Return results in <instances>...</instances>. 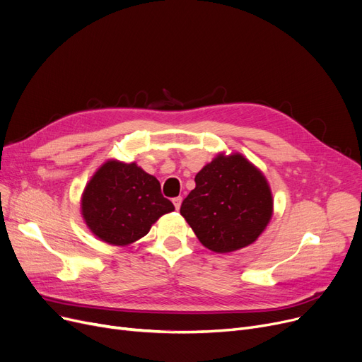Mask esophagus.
<instances>
[{
    "mask_svg": "<svg viewBox=\"0 0 362 362\" xmlns=\"http://www.w3.org/2000/svg\"><path fill=\"white\" fill-rule=\"evenodd\" d=\"M173 204H175V206H176V210H179L180 205H182V197H176V198H173Z\"/></svg>",
    "mask_w": 362,
    "mask_h": 362,
    "instance_id": "obj_1",
    "label": "esophagus"
}]
</instances>
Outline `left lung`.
Here are the masks:
<instances>
[{
	"label": "left lung",
	"mask_w": 362,
	"mask_h": 362,
	"mask_svg": "<svg viewBox=\"0 0 362 362\" xmlns=\"http://www.w3.org/2000/svg\"><path fill=\"white\" fill-rule=\"evenodd\" d=\"M195 185L180 214L208 250L224 254L248 246L272 218L269 183L240 154L217 156L195 176Z\"/></svg>",
	"instance_id": "obj_1"
}]
</instances>
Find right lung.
<instances>
[{"label": "right lung", "mask_w": 362, "mask_h": 362, "mask_svg": "<svg viewBox=\"0 0 362 362\" xmlns=\"http://www.w3.org/2000/svg\"><path fill=\"white\" fill-rule=\"evenodd\" d=\"M173 210L160 182L135 163L107 161L82 197V214L92 233L117 246L141 239L163 214Z\"/></svg>", "instance_id": "obj_1"}]
</instances>
